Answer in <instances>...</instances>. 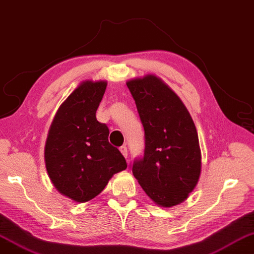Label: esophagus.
Listing matches in <instances>:
<instances>
[{
	"label": "esophagus",
	"instance_id": "1",
	"mask_svg": "<svg viewBox=\"0 0 254 254\" xmlns=\"http://www.w3.org/2000/svg\"><path fill=\"white\" fill-rule=\"evenodd\" d=\"M120 150H121V153L123 154V156L127 158V146L120 147Z\"/></svg>",
	"mask_w": 254,
	"mask_h": 254
}]
</instances>
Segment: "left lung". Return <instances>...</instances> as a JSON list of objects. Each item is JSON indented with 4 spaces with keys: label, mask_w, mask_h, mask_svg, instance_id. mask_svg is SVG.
<instances>
[{
    "label": "left lung",
    "mask_w": 254,
    "mask_h": 254,
    "mask_svg": "<svg viewBox=\"0 0 254 254\" xmlns=\"http://www.w3.org/2000/svg\"><path fill=\"white\" fill-rule=\"evenodd\" d=\"M127 85L145 130V153L133 162L132 173L157 205H178L200 176L195 124L180 98L155 75L130 79Z\"/></svg>",
    "instance_id": "8db88e82"
}]
</instances>
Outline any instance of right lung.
Instances as JSON below:
<instances>
[{
    "instance_id": "obj_1",
    "label": "right lung",
    "mask_w": 254,
    "mask_h": 254,
    "mask_svg": "<svg viewBox=\"0 0 254 254\" xmlns=\"http://www.w3.org/2000/svg\"><path fill=\"white\" fill-rule=\"evenodd\" d=\"M107 82L84 81L57 111L45 142L48 175L60 194L78 203L96 197L127 161L108 141L109 130L96 112Z\"/></svg>"
}]
</instances>
